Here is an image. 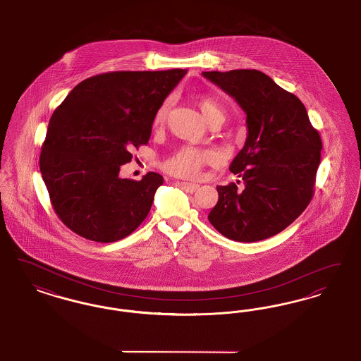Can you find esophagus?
I'll use <instances>...</instances> for the list:
<instances>
[{
  "mask_svg": "<svg viewBox=\"0 0 361 361\" xmlns=\"http://www.w3.org/2000/svg\"><path fill=\"white\" fill-rule=\"evenodd\" d=\"M180 185H181V188L184 189V190L190 192V193L197 190V188H199V184H193V183H180Z\"/></svg>",
  "mask_w": 361,
  "mask_h": 361,
  "instance_id": "1",
  "label": "esophagus"
}]
</instances>
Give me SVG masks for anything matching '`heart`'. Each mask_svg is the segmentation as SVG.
Masks as SVG:
<instances>
[{
  "instance_id": "obj_1",
  "label": "heart",
  "mask_w": 361,
  "mask_h": 361,
  "mask_svg": "<svg viewBox=\"0 0 361 361\" xmlns=\"http://www.w3.org/2000/svg\"><path fill=\"white\" fill-rule=\"evenodd\" d=\"M196 104L200 108L207 121H209L214 118H224V106L216 97H214L211 94H202L196 99ZM169 108H171V100H165L164 103L161 104V106L155 112V126H159L165 121ZM211 159H212V153L192 147V146H185V147L180 149L177 153H174L169 159H166V162L164 164V169L171 174L178 176V177L193 178V177L199 176L202 168Z\"/></svg>"
}]
</instances>
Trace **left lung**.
Listing matches in <instances>:
<instances>
[{
	"label": "left lung",
	"instance_id": "1",
	"mask_svg": "<svg viewBox=\"0 0 361 361\" xmlns=\"http://www.w3.org/2000/svg\"><path fill=\"white\" fill-rule=\"evenodd\" d=\"M202 74L238 103L247 127L245 145L230 165L243 189L234 183L218 185L219 199L208 221L228 240L269 238L309 206L321 162V137L303 103L262 71Z\"/></svg>",
	"mask_w": 361,
	"mask_h": 361
}]
</instances>
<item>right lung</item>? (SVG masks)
I'll use <instances>...</instances> for the list:
<instances>
[{
  "label": "right lung",
  "mask_w": 361,
  "mask_h": 361,
  "mask_svg": "<svg viewBox=\"0 0 361 361\" xmlns=\"http://www.w3.org/2000/svg\"><path fill=\"white\" fill-rule=\"evenodd\" d=\"M185 69L112 71L80 82L54 111L40 172L52 208L75 234L96 242L130 235L147 216L164 177L121 178L131 152L147 145L155 112Z\"/></svg>",
  "instance_id": "obj_1"
}]
</instances>
